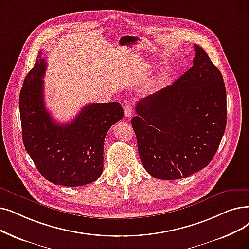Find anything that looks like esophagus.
Returning <instances> with one entry per match:
<instances>
[{
	"label": "esophagus",
	"mask_w": 249,
	"mask_h": 249,
	"mask_svg": "<svg viewBox=\"0 0 249 249\" xmlns=\"http://www.w3.org/2000/svg\"><path fill=\"white\" fill-rule=\"evenodd\" d=\"M124 115L127 118H130L132 116V106L130 104H128L124 107Z\"/></svg>",
	"instance_id": "esophagus-1"
}]
</instances>
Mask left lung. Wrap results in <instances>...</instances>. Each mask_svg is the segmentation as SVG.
Here are the masks:
<instances>
[{
  "instance_id": "1",
  "label": "left lung",
  "mask_w": 249,
  "mask_h": 249,
  "mask_svg": "<svg viewBox=\"0 0 249 249\" xmlns=\"http://www.w3.org/2000/svg\"><path fill=\"white\" fill-rule=\"evenodd\" d=\"M194 50L192 67L137 102L131 120L142 163L158 179L186 178L207 167L225 132L223 76L201 47Z\"/></svg>"
}]
</instances>
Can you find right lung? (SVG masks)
Segmentation results:
<instances>
[{
    "instance_id": "add662e5",
    "label": "right lung",
    "mask_w": 249,
    "mask_h": 249,
    "mask_svg": "<svg viewBox=\"0 0 249 249\" xmlns=\"http://www.w3.org/2000/svg\"><path fill=\"white\" fill-rule=\"evenodd\" d=\"M46 68L47 62L39 52L20 91L24 147L38 172L53 184H89L102 175L105 137L123 118V109L116 102L92 103L84 106L71 122L59 124L45 106Z\"/></svg>"
}]
</instances>
